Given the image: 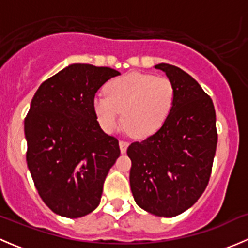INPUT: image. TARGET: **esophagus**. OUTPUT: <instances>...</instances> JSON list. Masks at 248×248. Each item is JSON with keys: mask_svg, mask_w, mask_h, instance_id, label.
I'll use <instances>...</instances> for the list:
<instances>
[{"mask_svg": "<svg viewBox=\"0 0 248 248\" xmlns=\"http://www.w3.org/2000/svg\"><path fill=\"white\" fill-rule=\"evenodd\" d=\"M120 150H121V154H124L127 151V147H128V142L124 141V140H120L119 142Z\"/></svg>", "mask_w": 248, "mask_h": 248, "instance_id": "obj_1", "label": "esophagus"}]
</instances>
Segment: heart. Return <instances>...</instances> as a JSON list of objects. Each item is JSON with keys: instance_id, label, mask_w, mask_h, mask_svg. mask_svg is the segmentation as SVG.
<instances>
[{"instance_id": "heart-1", "label": "heart", "mask_w": 248, "mask_h": 248, "mask_svg": "<svg viewBox=\"0 0 248 248\" xmlns=\"http://www.w3.org/2000/svg\"><path fill=\"white\" fill-rule=\"evenodd\" d=\"M105 94H97L92 110L107 133L124 124L137 138L156 133L168 120L175 104V87L166 77L129 73L107 84Z\"/></svg>"}]
</instances>
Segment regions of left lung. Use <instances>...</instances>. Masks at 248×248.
I'll list each match as a JSON object with an SVG mask.
<instances>
[{
	"mask_svg": "<svg viewBox=\"0 0 248 248\" xmlns=\"http://www.w3.org/2000/svg\"><path fill=\"white\" fill-rule=\"evenodd\" d=\"M175 87V104L161 129L132 142L129 184L134 201L155 216L174 217L192 206L209 184L216 154L214 103L201 85L176 66H155Z\"/></svg>",
	"mask_w": 248,
	"mask_h": 248,
	"instance_id": "left-lung-1",
	"label": "left lung"
}]
</instances>
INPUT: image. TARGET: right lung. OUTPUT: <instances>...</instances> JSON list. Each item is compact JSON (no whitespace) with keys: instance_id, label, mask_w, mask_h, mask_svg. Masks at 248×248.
<instances>
[{"instance_id":"add662e5","label":"right lung","mask_w":248,"mask_h":248,"mask_svg":"<svg viewBox=\"0 0 248 248\" xmlns=\"http://www.w3.org/2000/svg\"><path fill=\"white\" fill-rule=\"evenodd\" d=\"M120 72L73 63L39 86L25 117L26 162L38 194L55 214L78 218L101 202L119 140L102 131L92 110L99 87Z\"/></svg>"}]
</instances>
